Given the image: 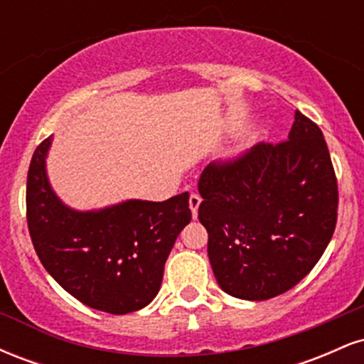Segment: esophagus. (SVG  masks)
Returning <instances> with one entry per match:
<instances>
[{
	"label": "esophagus",
	"instance_id": "34e87169",
	"mask_svg": "<svg viewBox=\"0 0 364 364\" xmlns=\"http://www.w3.org/2000/svg\"><path fill=\"white\" fill-rule=\"evenodd\" d=\"M202 203V196L198 193H191L190 195V208H191V214H193V219H196V214H198V207Z\"/></svg>",
	"mask_w": 364,
	"mask_h": 364
}]
</instances>
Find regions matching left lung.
Masks as SVG:
<instances>
[{"label": "left lung", "mask_w": 364, "mask_h": 364, "mask_svg": "<svg viewBox=\"0 0 364 364\" xmlns=\"http://www.w3.org/2000/svg\"><path fill=\"white\" fill-rule=\"evenodd\" d=\"M198 191L212 270L235 298L263 301L292 289L336 231L339 191L327 141L299 111L289 139L210 162Z\"/></svg>", "instance_id": "obj_1"}]
</instances>
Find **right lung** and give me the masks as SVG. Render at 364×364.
<instances>
[{"label":"right lung","mask_w":364,"mask_h":364,"mask_svg":"<svg viewBox=\"0 0 364 364\" xmlns=\"http://www.w3.org/2000/svg\"><path fill=\"white\" fill-rule=\"evenodd\" d=\"M49 145L51 136L41 141L27 174V224L41 263L63 289L94 310L127 315L147 306L161 287L174 241L191 220L190 193L72 210L46 176Z\"/></svg>","instance_id":"add662e5"}]
</instances>
